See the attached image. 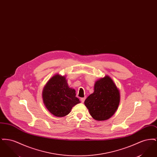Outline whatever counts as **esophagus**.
Returning a JSON list of instances; mask_svg holds the SVG:
<instances>
[{"instance_id": "34e87169", "label": "esophagus", "mask_w": 157, "mask_h": 157, "mask_svg": "<svg viewBox=\"0 0 157 157\" xmlns=\"http://www.w3.org/2000/svg\"><path fill=\"white\" fill-rule=\"evenodd\" d=\"M85 99H86V97L81 98V102H82V103L84 102Z\"/></svg>"}]
</instances>
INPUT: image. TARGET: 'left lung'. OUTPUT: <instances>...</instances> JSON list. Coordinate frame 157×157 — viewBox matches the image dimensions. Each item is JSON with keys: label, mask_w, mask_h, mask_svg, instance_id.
<instances>
[{"label": "left lung", "mask_w": 157, "mask_h": 157, "mask_svg": "<svg viewBox=\"0 0 157 157\" xmlns=\"http://www.w3.org/2000/svg\"><path fill=\"white\" fill-rule=\"evenodd\" d=\"M120 101L119 90L112 79L106 76L96 82L94 93L85 99L84 104L94 119L105 121L116 112Z\"/></svg>", "instance_id": "8db88e82"}]
</instances>
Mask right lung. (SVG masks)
I'll return each instance as SVG.
<instances>
[{
	"label": "right lung",
	"mask_w": 157,
	"mask_h": 157,
	"mask_svg": "<svg viewBox=\"0 0 157 157\" xmlns=\"http://www.w3.org/2000/svg\"><path fill=\"white\" fill-rule=\"evenodd\" d=\"M75 90L68 86L65 76L56 75L46 83L43 90V100L46 108L53 115H67L75 105L80 103Z\"/></svg>",
	"instance_id": "1"
}]
</instances>
